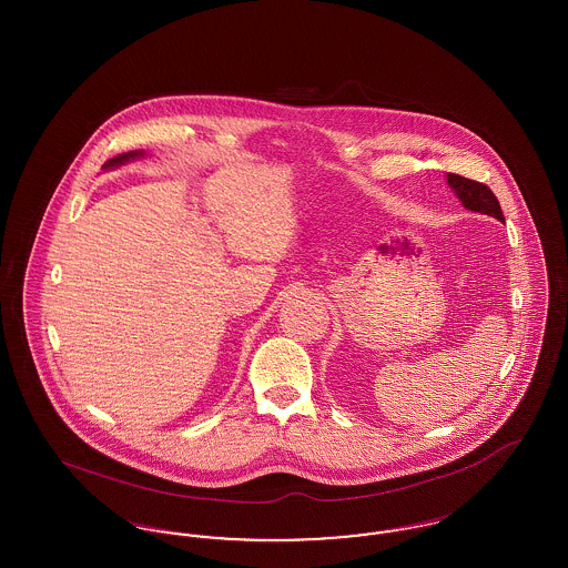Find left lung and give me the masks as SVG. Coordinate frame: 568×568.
<instances>
[{"label":"left lung","mask_w":568,"mask_h":568,"mask_svg":"<svg viewBox=\"0 0 568 568\" xmlns=\"http://www.w3.org/2000/svg\"><path fill=\"white\" fill-rule=\"evenodd\" d=\"M447 183H449L452 190L456 191V195H458L459 202L464 204V209H468L473 213L494 216L498 221H505V215L500 211V202L496 200V195L484 183L464 179V176L452 174V172L447 174Z\"/></svg>","instance_id":"1"}]
</instances>
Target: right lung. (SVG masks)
Returning <instances> with one entry per match:
<instances>
[{"instance_id": "right-lung-1", "label": "right lung", "mask_w": 568, "mask_h": 568, "mask_svg": "<svg viewBox=\"0 0 568 568\" xmlns=\"http://www.w3.org/2000/svg\"><path fill=\"white\" fill-rule=\"evenodd\" d=\"M142 155H144L142 151H130V153L116 155V158H112V160L104 163V170H109V168H116V165H121V163L130 162V160H135V158H142Z\"/></svg>"}]
</instances>
